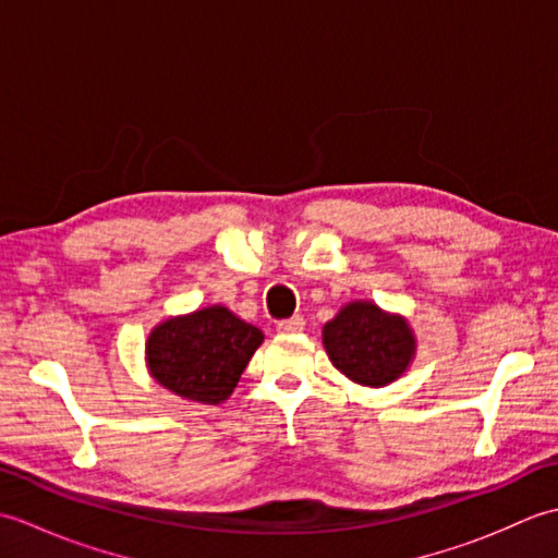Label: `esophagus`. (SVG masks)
Wrapping results in <instances>:
<instances>
[{
	"label": "esophagus",
	"mask_w": 558,
	"mask_h": 558,
	"mask_svg": "<svg viewBox=\"0 0 558 558\" xmlns=\"http://www.w3.org/2000/svg\"><path fill=\"white\" fill-rule=\"evenodd\" d=\"M300 330H304V318L300 314H294L290 318H286V322H278V333H300Z\"/></svg>",
	"instance_id": "34e87169"
}]
</instances>
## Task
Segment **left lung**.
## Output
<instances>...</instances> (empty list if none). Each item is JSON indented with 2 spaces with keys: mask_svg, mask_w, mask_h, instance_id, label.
I'll return each mask as SVG.
<instances>
[{
  "mask_svg": "<svg viewBox=\"0 0 558 558\" xmlns=\"http://www.w3.org/2000/svg\"><path fill=\"white\" fill-rule=\"evenodd\" d=\"M330 362L362 386H386L408 369L414 354L410 326L372 302H352L324 326Z\"/></svg>",
  "mask_w": 558,
  "mask_h": 558,
  "instance_id": "1",
  "label": "left lung"
}]
</instances>
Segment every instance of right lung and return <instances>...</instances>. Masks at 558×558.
Returning <instances> with one entry per match:
<instances>
[{"label":"right lung","instance_id":"1","mask_svg":"<svg viewBox=\"0 0 558 558\" xmlns=\"http://www.w3.org/2000/svg\"><path fill=\"white\" fill-rule=\"evenodd\" d=\"M264 333L225 306L170 318L146 345L148 369L158 384L186 400L218 405L228 400Z\"/></svg>","mask_w":558,"mask_h":558}]
</instances>
